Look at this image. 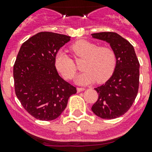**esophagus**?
<instances>
[{
  "label": "esophagus",
  "mask_w": 152,
  "mask_h": 152,
  "mask_svg": "<svg viewBox=\"0 0 152 152\" xmlns=\"http://www.w3.org/2000/svg\"><path fill=\"white\" fill-rule=\"evenodd\" d=\"M84 88H77V92H81V91H84Z\"/></svg>",
  "instance_id": "obj_1"
}]
</instances>
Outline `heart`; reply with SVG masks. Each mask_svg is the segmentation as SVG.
<instances>
[{
    "label": "heart",
    "mask_w": 152,
    "mask_h": 152,
    "mask_svg": "<svg viewBox=\"0 0 152 152\" xmlns=\"http://www.w3.org/2000/svg\"><path fill=\"white\" fill-rule=\"evenodd\" d=\"M71 50L76 59H84L82 64L84 71L76 77V84L88 85L96 80L97 83L105 82L113 74L116 66V57L110 47H99L91 42L78 40L71 46ZM55 65L65 79L72 78L77 71L73 59L61 51L56 55Z\"/></svg>",
    "instance_id": "heart-1"
}]
</instances>
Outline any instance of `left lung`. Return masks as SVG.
<instances>
[{
	"label": "left lung",
	"mask_w": 152,
	"mask_h": 152,
	"mask_svg": "<svg viewBox=\"0 0 152 152\" xmlns=\"http://www.w3.org/2000/svg\"><path fill=\"white\" fill-rule=\"evenodd\" d=\"M91 36L110 44L116 57L112 76L105 84L94 88L99 96L91 110L102 119H116L126 113L135 101L139 84V60L134 47L118 33L103 32Z\"/></svg>",
	"instance_id": "1"
}]
</instances>
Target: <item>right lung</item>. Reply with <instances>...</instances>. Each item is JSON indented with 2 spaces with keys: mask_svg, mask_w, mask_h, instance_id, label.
Returning a JSON list of instances; mask_svg holds the SVG:
<instances>
[{
  "mask_svg": "<svg viewBox=\"0 0 152 152\" xmlns=\"http://www.w3.org/2000/svg\"><path fill=\"white\" fill-rule=\"evenodd\" d=\"M66 35L41 32L22 44L13 65L15 93L23 108L36 119H56L66 108L76 88L61 78L55 65Z\"/></svg>",
  "mask_w": 152,
  "mask_h": 152,
  "instance_id": "obj_1",
  "label": "right lung"
}]
</instances>
